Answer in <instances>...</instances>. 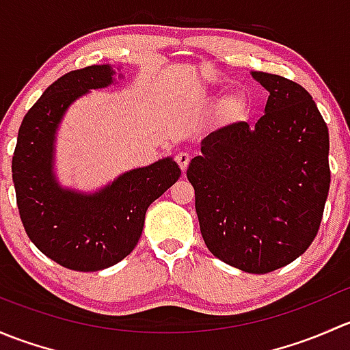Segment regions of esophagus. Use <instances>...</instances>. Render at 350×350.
Instances as JSON below:
<instances>
[{
  "label": "esophagus",
  "instance_id": "esophagus-1",
  "mask_svg": "<svg viewBox=\"0 0 350 350\" xmlns=\"http://www.w3.org/2000/svg\"><path fill=\"white\" fill-rule=\"evenodd\" d=\"M189 161H191V155H189L188 152H178V154H176V162H178V165L183 169V171L188 167Z\"/></svg>",
  "mask_w": 350,
  "mask_h": 350
}]
</instances>
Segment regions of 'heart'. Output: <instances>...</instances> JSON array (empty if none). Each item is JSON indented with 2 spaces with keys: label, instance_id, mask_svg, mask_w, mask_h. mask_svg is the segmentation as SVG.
I'll return each instance as SVG.
<instances>
[{
  "label": "heart",
  "instance_id": "heart-1",
  "mask_svg": "<svg viewBox=\"0 0 350 350\" xmlns=\"http://www.w3.org/2000/svg\"><path fill=\"white\" fill-rule=\"evenodd\" d=\"M227 108L230 109V111H241V109L243 108V98L239 96V94L230 96L227 100Z\"/></svg>",
  "mask_w": 350,
  "mask_h": 350
}]
</instances>
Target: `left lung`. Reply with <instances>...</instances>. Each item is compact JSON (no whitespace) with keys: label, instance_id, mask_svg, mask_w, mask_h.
<instances>
[{"label":"left lung","instance_id":"obj_1","mask_svg":"<svg viewBox=\"0 0 350 350\" xmlns=\"http://www.w3.org/2000/svg\"><path fill=\"white\" fill-rule=\"evenodd\" d=\"M269 91L254 126L230 123L201 142L186 171L208 250L266 274L293 262L319 234L330 188L328 129L308 91L254 70Z\"/></svg>","mask_w":350,"mask_h":350}]
</instances>
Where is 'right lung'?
<instances>
[{
    "instance_id": "add662e5",
    "label": "right lung",
    "mask_w": 350,
    "mask_h": 350,
    "mask_svg": "<svg viewBox=\"0 0 350 350\" xmlns=\"http://www.w3.org/2000/svg\"><path fill=\"white\" fill-rule=\"evenodd\" d=\"M109 64L70 70L25 115L12 161L25 232L42 254L72 271H101L139 242L146 211L181 176L171 157L132 169L96 193L64 189L54 174V142L67 108L90 90L113 84Z\"/></svg>"
}]
</instances>
